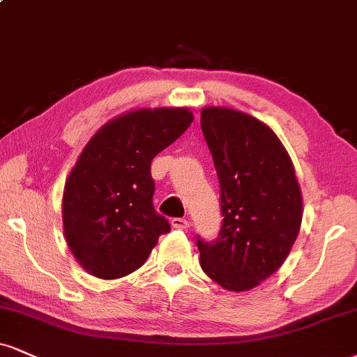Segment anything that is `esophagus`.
<instances>
[{"mask_svg": "<svg viewBox=\"0 0 357 357\" xmlns=\"http://www.w3.org/2000/svg\"><path fill=\"white\" fill-rule=\"evenodd\" d=\"M171 226L176 227V229H188L190 227V221L184 220V218H173L171 220Z\"/></svg>", "mask_w": 357, "mask_h": 357, "instance_id": "obj_1", "label": "esophagus"}]
</instances>
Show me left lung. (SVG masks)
Masks as SVG:
<instances>
[{"instance_id": "1", "label": "left lung", "mask_w": 357, "mask_h": 357, "mask_svg": "<svg viewBox=\"0 0 357 357\" xmlns=\"http://www.w3.org/2000/svg\"><path fill=\"white\" fill-rule=\"evenodd\" d=\"M201 130L221 188L220 238H197L201 268L227 291L259 286L299 234L303 196L293 161L268 124L221 106L201 109Z\"/></svg>"}]
</instances>
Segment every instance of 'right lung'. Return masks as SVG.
Listing matches in <instances>:
<instances>
[{"label":"right lung","instance_id":"obj_1","mask_svg":"<svg viewBox=\"0 0 357 357\" xmlns=\"http://www.w3.org/2000/svg\"><path fill=\"white\" fill-rule=\"evenodd\" d=\"M192 119L188 108L128 111L84 146L63 192L64 238L84 271L101 279L131 274L169 233L154 211L151 161Z\"/></svg>","mask_w":357,"mask_h":357}]
</instances>
